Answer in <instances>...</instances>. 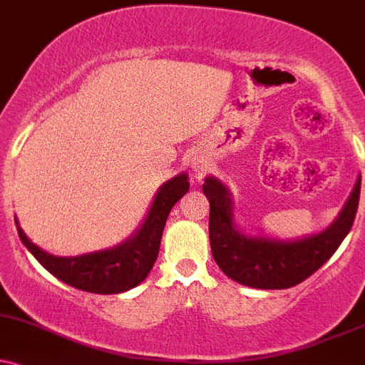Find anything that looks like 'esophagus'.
I'll return each instance as SVG.
<instances>
[{
	"label": "esophagus",
	"instance_id": "obj_1",
	"mask_svg": "<svg viewBox=\"0 0 365 365\" xmlns=\"http://www.w3.org/2000/svg\"><path fill=\"white\" fill-rule=\"evenodd\" d=\"M203 169H205V167H203V165H196V167H195V170H196V173H198V174H200V173H201V170H203Z\"/></svg>",
	"mask_w": 365,
	"mask_h": 365
}]
</instances>
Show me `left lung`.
Listing matches in <instances>:
<instances>
[{
	"label": "left lung",
	"instance_id": "obj_1",
	"mask_svg": "<svg viewBox=\"0 0 365 365\" xmlns=\"http://www.w3.org/2000/svg\"><path fill=\"white\" fill-rule=\"evenodd\" d=\"M203 192L210 201V246L222 272L241 285L278 290L301 284L338 250L354 225L361 178L331 225L295 241L242 234L234 224V205L229 190L212 175L205 179Z\"/></svg>",
	"mask_w": 365,
	"mask_h": 365
}]
</instances>
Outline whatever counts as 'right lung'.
Wrapping results in <instances>:
<instances>
[{"label":"right lung","instance_id":"obj_1","mask_svg":"<svg viewBox=\"0 0 365 365\" xmlns=\"http://www.w3.org/2000/svg\"><path fill=\"white\" fill-rule=\"evenodd\" d=\"M190 190L187 174H179L157 191L143 224L128 241L81 256H54L42 251L25 235L15 217L16 230L34 258L58 280L92 294H121L147 278L155 263L170 210Z\"/></svg>","mask_w":365,"mask_h":365}]
</instances>
